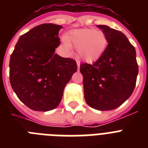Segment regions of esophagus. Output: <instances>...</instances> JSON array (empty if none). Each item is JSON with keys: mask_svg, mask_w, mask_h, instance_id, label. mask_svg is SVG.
Instances as JSON below:
<instances>
[{"mask_svg": "<svg viewBox=\"0 0 148 148\" xmlns=\"http://www.w3.org/2000/svg\"><path fill=\"white\" fill-rule=\"evenodd\" d=\"M77 69L80 68V61L79 60H77Z\"/></svg>", "mask_w": 148, "mask_h": 148, "instance_id": "1", "label": "esophagus"}]
</instances>
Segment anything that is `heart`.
Returning a JSON list of instances; mask_svg holds the SVG:
<instances>
[{
    "instance_id": "obj_1",
    "label": "heart",
    "mask_w": 148,
    "mask_h": 148,
    "mask_svg": "<svg viewBox=\"0 0 148 148\" xmlns=\"http://www.w3.org/2000/svg\"><path fill=\"white\" fill-rule=\"evenodd\" d=\"M67 47L70 45L77 48V55L86 62L98 60L105 52L108 39L106 34L94 28H81L72 30L64 40Z\"/></svg>"
}]
</instances>
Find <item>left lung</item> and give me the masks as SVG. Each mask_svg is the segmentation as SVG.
<instances>
[{"mask_svg": "<svg viewBox=\"0 0 148 148\" xmlns=\"http://www.w3.org/2000/svg\"><path fill=\"white\" fill-rule=\"evenodd\" d=\"M106 34L105 52L93 64L83 63L84 98L98 110H110L121 106L133 93L138 74L135 48L121 31L97 25Z\"/></svg>", "mask_w": 148, "mask_h": 148, "instance_id": "1", "label": "left lung"}]
</instances>
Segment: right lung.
Segmentation results:
<instances>
[{
	"label": "right lung",
	"instance_id": "add662e5",
	"mask_svg": "<svg viewBox=\"0 0 148 148\" xmlns=\"http://www.w3.org/2000/svg\"><path fill=\"white\" fill-rule=\"evenodd\" d=\"M60 25L43 24L20 37L10 59V82L17 97L31 110L57 108L77 71L76 61L54 53Z\"/></svg>",
	"mask_w": 148,
	"mask_h": 148
}]
</instances>
